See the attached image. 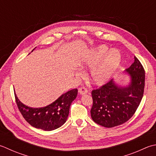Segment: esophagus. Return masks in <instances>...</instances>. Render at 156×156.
<instances>
[{"label": "esophagus", "mask_w": 156, "mask_h": 156, "mask_svg": "<svg viewBox=\"0 0 156 156\" xmlns=\"http://www.w3.org/2000/svg\"><path fill=\"white\" fill-rule=\"evenodd\" d=\"M79 93H80V94H87L88 93V90L86 87H82L79 88Z\"/></svg>", "instance_id": "1"}]
</instances>
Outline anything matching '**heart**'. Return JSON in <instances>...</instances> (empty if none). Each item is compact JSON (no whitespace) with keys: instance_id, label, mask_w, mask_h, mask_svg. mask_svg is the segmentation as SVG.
I'll return each instance as SVG.
<instances>
[{"instance_id":"b5f03b06","label":"heart","mask_w":156,"mask_h":156,"mask_svg":"<svg viewBox=\"0 0 156 156\" xmlns=\"http://www.w3.org/2000/svg\"><path fill=\"white\" fill-rule=\"evenodd\" d=\"M121 62V55L118 50L109 51L105 45H101L90 51L81 62L79 63L81 68H91L89 77L94 84L101 85L106 83Z\"/></svg>"}]
</instances>
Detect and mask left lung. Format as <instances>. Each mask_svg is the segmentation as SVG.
<instances>
[{
  "label": "left lung",
  "mask_w": 156,
  "mask_h": 156,
  "mask_svg": "<svg viewBox=\"0 0 156 156\" xmlns=\"http://www.w3.org/2000/svg\"><path fill=\"white\" fill-rule=\"evenodd\" d=\"M126 72L131 79L128 87H118L111 80L91 92V118L101 126L112 128L125 123L134 115L141 101L145 88V69L136 57Z\"/></svg>",
  "instance_id": "8db88e82"
}]
</instances>
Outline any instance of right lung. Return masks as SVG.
Here are the masks:
<instances>
[{
    "mask_svg": "<svg viewBox=\"0 0 156 156\" xmlns=\"http://www.w3.org/2000/svg\"><path fill=\"white\" fill-rule=\"evenodd\" d=\"M34 50V48L32 51ZM78 94V89H72L63 94L55 101L41 108H32L23 104L15 93L17 108L23 118L31 126L47 131L57 129L66 122L69 107Z\"/></svg>",
    "mask_w": 156,
    "mask_h": 156,
    "instance_id": "add662e5",
    "label": "right lung"
}]
</instances>
